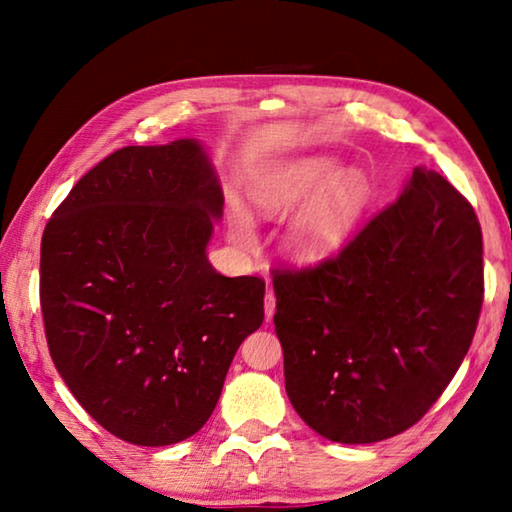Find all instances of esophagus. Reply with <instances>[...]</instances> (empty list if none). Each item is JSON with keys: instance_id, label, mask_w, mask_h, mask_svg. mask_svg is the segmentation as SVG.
<instances>
[{"instance_id": "1", "label": "esophagus", "mask_w": 512, "mask_h": 512, "mask_svg": "<svg viewBox=\"0 0 512 512\" xmlns=\"http://www.w3.org/2000/svg\"><path fill=\"white\" fill-rule=\"evenodd\" d=\"M264 314H266V320H271L275 314V293L271 291V287L266 289V296H264Z\"/></svg>"}]
</instances>
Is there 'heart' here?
Wrapping results in <instances>:
<instances>
[{
	"label": "heart",
	"mask_w": 512,
	"mask_h": 512,
	"mask_svg": "<svg viewBox=\"0 0 512 512\" xmlns=\"http://www.w3.org/2000/svg\"><path fill=\"white\" fill-rule=\"evenodd\" d=\"M250 201L264 216H291L282 235L284 253L302 264L339 255L354 237L370 203V187L357 171H341L327 158L275 164L259 173ZM228 235L239 248L255 246V225L235 205L228 214Z\"/></svg>",
	"instance_id": "heart-1"
}]
</instances>
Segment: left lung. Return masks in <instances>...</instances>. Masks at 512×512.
<instances>
[{
    "label": "left lung",
    "instance_id": "left-lung-1",
    "mask_svg": "<svg viewBox=\"0 0 512 512\" xmlns=\"http://www.w3.org/2000/svg\"><path fill=\"white\" fill-rule=\"evenodd\" d=\"M284 386L311 429L368 445L413 427L461 366L483 302L472 205L427 167L339 255L275 273Z\"/></svg>",
    "mask_w": 512,
    "mask_h": 512
}]
</instances>
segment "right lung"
Wrapping results in <instances>:
<instances>
[{
	"label": "right lung",
	"mask_w": 512,
	"mask_h": 512,
	"mask_svg": "<svg viewBox=\"0 0 512 512\" xmlns=\"http://www.w3.org/2000/svg\"><path fill=\"white\" fill-rule=\"evenodd\" d=\"M223 189L205 144L126 146L47 223L40 305L54 366L126 443H180L210 420L239 345L264 320V280L207 259Z\"/></svg>",
	"instance_id": "1"
}]
</instances>
